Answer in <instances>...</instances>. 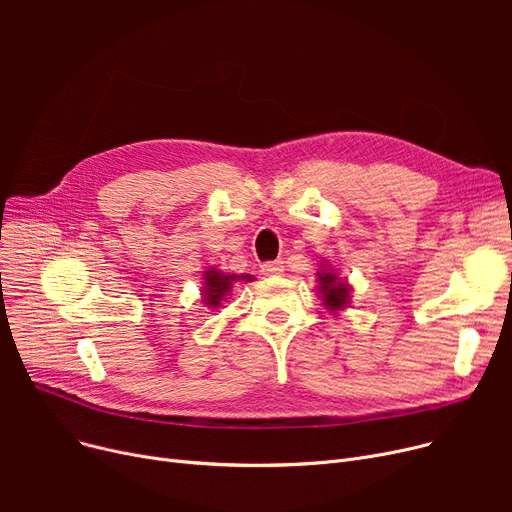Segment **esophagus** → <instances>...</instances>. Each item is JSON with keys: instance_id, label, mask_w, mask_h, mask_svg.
Wrapping results in <instances>:
<instances>
[{"instance_id": "1", "label": "esophagus", "mask_w": 512, "mask_h": 512, "mask_svg": "<svg viewBox=\"0 0 512 512\" xmlns=\"http://www.w3.org/2000/svg\"><path fill=\"white\" fill-rule=\"evenodd\" d=\"M261 272L265 276H280L284 272V261L276 259V261H267L261 265Z\"/></svg>"}]
</instances>
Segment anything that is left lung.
<instances>
[{
	"instance_id": "1",
	"label": "left lung",
	"mask_w": 512,
	"mask_h": 512,
	"mask_svg": "<svg viewBox=\"0 0 512 512\" xmlns=\"http://www.w3.org/2000/svg\"><path fill=\"white\" fill-rule=\"evenodd\" d=\"M319 276V290L321 297H324V303L330 309H340L348 303V284L338 280L332 270L317 272Z\"/></svg>"
}]
</instances>
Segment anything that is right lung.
Returning a JSON list of instances; mask_svg holds the SVG:
<instances>
[{
    "mask_svg": "<svg viewBox=\"0 0 512 512\" xmlns=\"http://www.w3.org/2000/svg\"><path fill=\"white\" fill-rule=\"evenodd\" d=\"M240 278H242V276H224V274H220V272L209 270V272L205 274V290H203V292H205V303L211 305V307L220 305V301L230 292L232 282H236V280H240ZM245 280H251V278L245 276Z\"/></svg>",
    "mask_w": 512,
    "mask_h": 512,
    "instance_id": "right-lung-1",
    "label": "right lung"
}]
</instances>
